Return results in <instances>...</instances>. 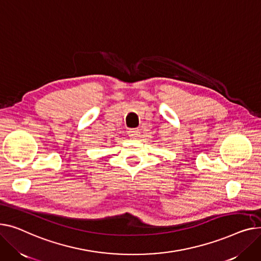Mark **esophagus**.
I'll return each instance as SVG.
<instances>
[{
  "instance_id": "1",
  "label": "esophagus",
  "mask_w": 261,
  "mask_h": 261,
  "mask_svg": "<svg viewBox=\"0 0 261 261\" xmlns=\"http://www.w3.org/2000/svg\"><path fill=\"white\" fill-rule=\"evenodd\" d=\"M127 133H128V136L132 137V138H138V137L140 136V130L137 129V128H135V129H129Z\"/></svg>"
}]
</instances>
